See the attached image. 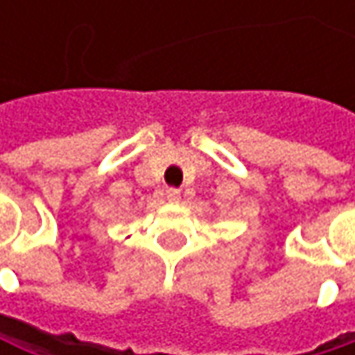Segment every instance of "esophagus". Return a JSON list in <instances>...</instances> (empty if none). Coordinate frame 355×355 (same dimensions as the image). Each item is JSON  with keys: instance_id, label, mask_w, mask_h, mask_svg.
Instances as JSON below:
<instances>
[{"instance_id": "obj_1", "label": "esophagus", "mask_w": 355, "mask_h": 355, "mask_svg": "<svg viewBox=\"0 0 355 355\" xmlns=\"http://www.w3.org/2000/svg\"><path fill=\"white\" fill-rule=\"evenodd\" d=\"M166 199L173 201V203H177L178 199H180V191H178V189H173V187L166 189Z\"/></svg>"}]
</instances>
